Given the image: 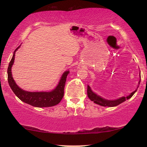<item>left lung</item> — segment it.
<instances>
[{
	"label": "left lung",
	"mask_w": 147,
	"mask_h": 147,
	"mask_svg": "<svg viewBox=\"0 0 147 147\" xmlns=\"http://www.w3.org/2000/svg\"><path fill=\"white\" fill-rule=\"evenodd\" d=\"M140 82H139V84H140ZM136 91V90L134 91L133 92H132V93L130 94L128 96H126V97H122L119 98V99H117L116 100H107L104 99V98H101L100 96H98L97 94L94 93V92L91 90V89H90V87L89 86H88L87 93H88V98H89L92 101H93L94 103L99 104V105L102 106L113 107V106L119 105L120 104H121L123 102L126 101V100L129 99V98H131L132 96L134 95V94L135 93Z\"/></svg>",
	"instance_id": "left-lung-1"
}]
</instances>
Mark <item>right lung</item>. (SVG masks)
I'll return each instance as SVG.
<instances>
[{"mask_svg": "<svg viewBox=\"0 0 147 147\" xmlns=\"http://www.w3.org/2000/svg\"><path fill=\"white\" fill-rule=\"evenodd\" d=\"M19 47H17L14 52L13 56L10 61L7 69L8 82L12 90L20 100L35 107H51L57 105L63 97L64 88L69 71L64 72L57 87L51 92H30L24 91L15 84L11 74V67L15 60V53Z\"/></svg>", "mask_w": 147, "mask_h": 147, "instance_id": "right-lung-1", "label": "right lung"}]
</instances>
